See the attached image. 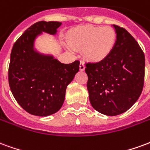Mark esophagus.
Returning <instances> with one entry per match:
<instances>
[{"instance_id":"esophagus-1","label":"esophagus","mask_w":150,"mask_h":150,"mask_svg":"<svg viewBox=\"0 0 150 150\" xmlns=\"http://www.w3.org/2000/svg\"><path fill=\"white\" fill-rule=\"evenodd\" d=\"M79 70L80 71H84L85 70V65H84V62L81 61L80 62V64H79Z\"/></svg>"}]
</instances>
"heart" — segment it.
<instances>
[{"label": "heart", "mask_w": 150, "mask_h": 150, "mask_svg": "<svg viewBox=\"0 0 150 150\" xmlns=\"http://www.w3.org/2000/svg\"><path fill=\"white\" fill-rule=\"evenodd\" d=\"M116 33L110 26L85 25L73 31L69 36L71 51L84 50L86 59L92 62L106 59L116 46Z\"/></svg>", "instance_id": "1"}]
</instances>
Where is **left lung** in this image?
Returning <instances> with one entry per match:
<instances>
[{"label": "left lung", "mask_w": 150, "mask_h": 150, "mask_svg": "<svg viewBox=\"0 0 150 150\" xmlns=\"http://www.w3.org/2000/svg\"><path fill=\"white\" fill-rule=\"evenodd\" d=\"M116 46L107 59L86 63L87 88L91 106L107 116L129 110L142 94L145 79V54L125 29L113 25Z\"/></svg>", "instance_id": "obj_1"}]
</instances>
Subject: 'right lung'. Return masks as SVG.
<instances>
[{
	"mask_svg": "<svg viewBox=\"0 0 150 150\" xmlns=\"http://www.w3.org/2000/svg\"><path fill=\"white\" fill-rule=\"evenodd\" d=\"M59 21H41L32 25L12 49L8 84L13 96L24 110L34 116L57 112L65 100L66 89L79 70V61L61 63L53 55L34 50V41L42 32L54 34Z\"/></svg>",
	"mask_w": 150,
	"mask_h": 150,
	"instance_id": "right-lung-1",
	"label": "right lung"
}]
</instances>
